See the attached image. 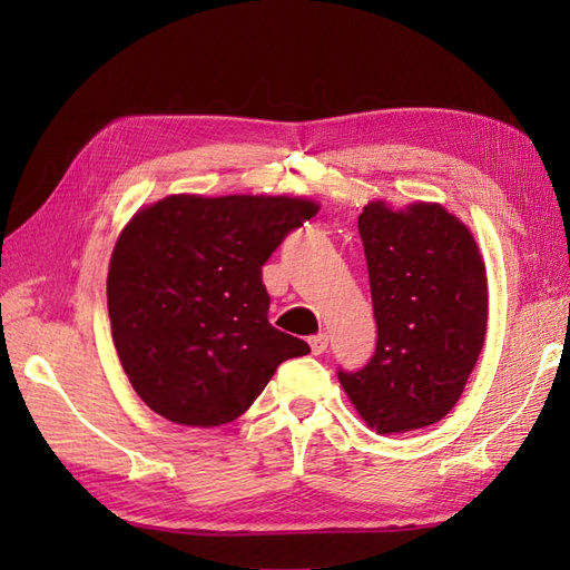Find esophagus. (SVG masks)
Returning <instances> with one entry per match:
<instances>
[{
    "mask_svg": "<svg viewBox=\"0 0 570 570\" xmlns=\"http://www.w3.org/2000/svg\"><path fill=\"white\" fill-rule=\"evenodd\" d=\"M308 344H312V354H323L325 350H327V335L325 333H321V335H314V337H308Z\"/></svg>",
    "mask_w": 570,
    "mask_h": 570,
    "instance_id": "esophagus-1",
    "label": "esophagus"
}]
</instances>
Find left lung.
<instances>
[{"label": "left lung", "instance_id": "left-lung-1", "mask_svg": "<svg viewBox=\"0 0 570 570\" xmlns=\"http://www.w3.org/2000/svg\"><path fill=\"white\" fill-rule=\"evenodd\" d=\"M358 235L377 342L364 368L337 377L375 433L433 425L459 402L485 342V264L471 230L440 204L392 212L371 202Z\"/></svg>", "mask_w": 570, "mask_h": 570}]
</instances>
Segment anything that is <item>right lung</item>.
Masks as SVG:
<instances>
[{
  "instance_id": "obj_1",
  "label": "right lung",
  "mask_w": 570,
  "mask_h": 570,
  "mask_svg": "<svg viewBox=\"0 0 570 570\" xmlns=\"http://www.w3.org/2000/svg\"><path fill=\"white\" fill-rule=\"evenodd\" d=\"M318 214L299 197L170 195L137 212L111 254V335L130 385L159 416L230 423L283 361L308 354L268 323L262 266Z\"/></svg>"
}]
</instances>
